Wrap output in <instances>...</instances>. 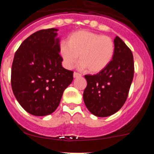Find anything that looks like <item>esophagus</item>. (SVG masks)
I'll use <instances>...</instances> for the list:
<instances>
[{
  "mask_svg": "<svg viewBox=\"0 0 154 154\" xmlns=\"http://www.w3.org/2000/svg\"><path fill=\"white\" fill-rule=\"evenodd\" d=\"M73 76H74V78H77V77H81L82 75L80 74V73L75 72L73 73Z\"/></svg>",
  "mask_w": 154,
  "mask_h": 154,
  "instance_id": "obj_1",
  "label": "esophagus"
}]
</instances>
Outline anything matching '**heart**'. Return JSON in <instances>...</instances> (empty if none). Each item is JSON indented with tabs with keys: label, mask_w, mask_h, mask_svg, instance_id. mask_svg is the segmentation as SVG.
<instances>
[{
	"label": "heart",
	"mask_w": 154,
	"mask_h": 154,
	"mask_svg": "<svg viewBox=\"0 0 154 154\" xmlns=\"http://www.w3.org/2000/svg\"><path fill=\"white\" fill-rule=\"evenodd\" d=\"M59 53L68 68L72 67L79 56L81 66L90 73H99L112 62L115 43L110 37L86 30L77 31L62 44Z\"/></svg>",
	"instance_id": "1"
}]
</instances>
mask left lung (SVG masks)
<instances>
[{"label": "left lung", "instance_id": "left-lung-1", "mask_svg": "<svg viewBox=\"0 0 154 154\" xmlns=\"http://www.w3.org/2000/svg\"><path fill=\"white\" fill-rule=\"evenodd\" d=\"M114 43L115 53L109 65L96 75H85L84 103L89 112L99 117L112 115L122 108L133 82V53L118 36Z\"/></svg>", "mask_w": 154, "mask_h": 154}]
</instances>
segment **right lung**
Returning <instances> with one entry per match:
<instances>
[{
	"mask_svg": "<svg viewBox=\"0 0 154 154\" xmlns=\"http://www.w3.org/2000/svg\"><path fill=\"white\" fill-rule=\"evenodd\" d=\"M57 28L38 31L21 43L11 67V87L19 104L30 114L44 116L58 106L73 80L59 55Z\"/></svg>",
	"mask_w": 154,
	"mask_h": 154,
	"instance_id": "1",
	"label": "right lung"
}]
</instances>
